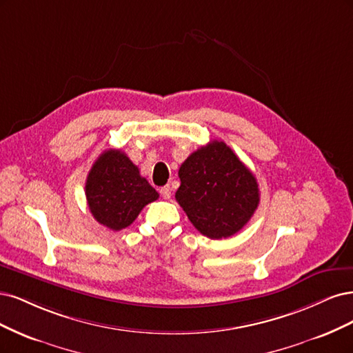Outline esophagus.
I'll list each match as a JSON object with an SVG mask.
<instances>
[{"label": "esophagus", "mask_w": 353, "mask_h": 353, "mask_svg": "<svg viewBox=\"0 0 353 353\" xmlns=\"http://www.w3.org/2000/svg\"><path fill=\"white\" fill-rule=\"evenodd\" d=\"M160 193H161V196H163L164 199H170V196H172V188H170L168 185H167V186H163V188L160 189Z\"/></svg>", "instance_id": "34e87169"}]
</instances>
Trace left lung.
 Returning <instances> with one entry per match:
<instances>
[{
  "mask_svg": "<svg viewBox=\"0 0 353 353\" xmlns=\"http://www.w3.org/2000/svg\"><path fill=\"white\" fill-rule=\"evenodd\" d=\"M176 201L210 239L230 237L251 220L259 203L255 176L224 142L192 152L179 170Z\"/></svg>",
  "mask_w": 353,
  "mask_h": 353,
  "instance_id": "obj_1",
  "label": "left lung"
}]
</instances>
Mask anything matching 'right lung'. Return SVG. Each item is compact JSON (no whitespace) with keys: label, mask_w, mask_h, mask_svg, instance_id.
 I'll return each mask as SVG.
<instances>
[{"label":"right lung","mask_w":353,"mask_h":353,"mask_svg":"<svg viewBox=\"0 0 353 353\" xmlns=\"http://www.w3.org/2000/svg\"><path fill=\"white\" fill-rule=\"evenodd\" d=\"M85 192L94 219L114 232L126 229L145 205L160 196L120 150H107L98 157Z\"/></svg>","instance_id":"right-lung-1"}]
</instances>
